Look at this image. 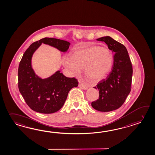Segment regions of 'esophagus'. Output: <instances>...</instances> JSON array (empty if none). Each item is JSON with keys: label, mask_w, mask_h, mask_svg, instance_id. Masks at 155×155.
<instances>
[{"label": "esophagus", "mask_w": 155, "mask_h": 155, "mask_svg": "<svg viewBox=\"0 0 155 155\" xmlns=\"http://www.w3.org/2000/svg\"><path fill=\"white\" fill-rule=\"evenodd\" d=\"M79 87L80 88L82 89V90H87L88 88V87L85 85H83L82 84H79Z\"/></svg>", "instance_id": "34e87169"}]
</instances>
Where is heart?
I'll return each mask as SVG.
<instances>
[{
	"label": "heart",
	"mask_w": 155,
	"mask_h": 155,
	"mask_svg": "<svg viewBox=\"0 0 155 155\" xmlns=\"http://www.w3.org/2000/svg\"><path fill=\"white\" fill-rule=\"evenodd\" d=\"M63 63L65 67L76 74L84 68L86 78L96 83L108 74L112 67L114 57L106 47L84 45L73 49L69 54V58L64 59Z\"/></svg>",
	"instance_id": "obj_1"
}]
</instances>
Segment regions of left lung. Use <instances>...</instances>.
Returning <instances> with one entry per match:
<instances>
[{"label":"left lung","instance_id":"8db88e82","mask_svg":"<svg viewBox=\"0 0 155 155\" xmlns=\"http://www.w3.org/2000/svg\"><path fill=\"white\" fill-rule=\"evenodd\" d=\"M97 40L104 41L114 54L112 71L106 79L101 80L94 87L100 91V95L91 105L98 111L110 112L119 108L131 92L132 65L127 50L122 44L108 36Z\"/></svg>","mask_w":155,"mask_h":155}]
</instances>
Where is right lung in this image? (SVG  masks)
Listing matches in <instances>:
<instances>
[{
	"label": "right lung",
	"instance_id": "obj_1",
	"mask_svg": "<svg viewBox=\"0 0 155 155\" xmlns=\"http://www.w3.org/2000/svg\"><path fill=\"white\" fill-rule=\"evenodd\" d=\"M41 43L61 52L67 51L70 43L56 38H42L32 43L24 52L18 67V88L28 106L41 114H53L64 105L69 91L78 85L75 78H68L58 71L50 77L41 79L31 68L32 55Z\"/></svg>",
	"mask_w": 155,
	"mask_h": 155
}]
</instances>
